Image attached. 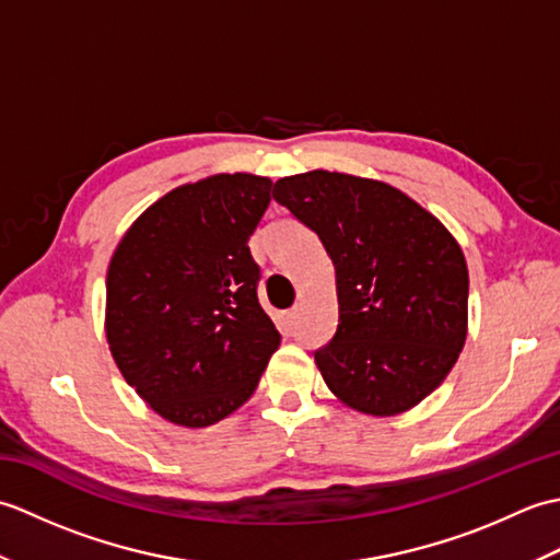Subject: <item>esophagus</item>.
Wrapping results in <instances>:
<instances>
[{
	"mask_svg": "<svg viewBox=\"0 0 560 560\" xmlns=\"http://www.w3.org/2000/svg\"><path fill=\"white\" fill-rule=\"evenodd\" d=\"M299 315H301V305H293L291 311H289V319H291V323H295V319H299Z\"/></svg>",
	"mask_w": 560,
	"mask_h": 560,
	"instance_id": "34e87169",
	"label": "esophagus"
}]
</instances>
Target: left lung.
<instances>
[{
  "instance_id": "left-lung-1",
  "label": "left lung",
  "mask_w": 560,
  "mask_h": 560,
  "mask_svg": "<svg viewBox=\"0 0 560 560\" xmlns=\"http://www.w3.org/2000/svg\"><path fill=\"white\" fill-rule=\"evenodd\" d=\"M273 199L335 265L339 325L315 351L327 387L373 416L431 395L467 339L469 273L455 237L399 189L365 177H281Z\"/></svg>"
}]
</instances>
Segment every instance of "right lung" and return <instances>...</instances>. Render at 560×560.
I'll list each match as a JSON object with an SVG mask.
<instances>
[{
  "label": "right lung",
  "mask_w": 560,
  "mask_h": 560,
  "mask_svg": "<svg viewBox=\"0 0 560 560\" xmlns=\"http://www.w3.org/2000/svg\"><path fill=\"white\" fill-rule=\"evenodd\" d=\"M269 177L183 185L135 221L108 269L105 331L125 380L153 411L201 428L253 395L281 335L257 301L249 235Z\"/></svg>",
  "instance_id": "add662e5"
}]
</instances>
